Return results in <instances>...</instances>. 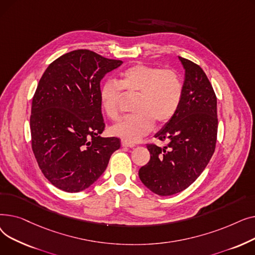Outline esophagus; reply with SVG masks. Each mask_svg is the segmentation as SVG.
I'll list each match as a JSON object with an SVG mask.
<instances>
[{
  "label": "esophagus",
  "instance_id": "esophagus-1",
  "mask_svg": "<svg viewBox=\"0 0 255 255\" xmlns=\"http://www.w3.org/2000/svg\"><path fill=\"white\" fill-rule=\"evenodd\" d=\"M122 145L123 146H127V148H134L135 144L133 142H130V141H127V140H122Z\"/></svg>",
  "mask_w": 255,
  "mask_h": 255
}]
</instances>
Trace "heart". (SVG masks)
Listing matches in <instances>:
<instances>
[{
	"label": "heart",
	"instance_id": "heart-1",
	"mask_svg": "<svg viewBox=\"0 0 255 255\" xmlns=\"http://www.w3.org/2000/svg\"><path fill=\"white\" fill-rule=\"evenodd\" d=\"M138 94L134 102V115L126 117L111 128L115 136L137 141L153 129L155 121L164 124L176 115L183 97V83L172 70L136 64L120 73L118 83L106 80L99 90L103 112L112 120L120 115L123 92Z\"/></svg>",
	"mask_w": 255,
	"mask_h": 255
}]
</instances>
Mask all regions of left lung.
I'll return each mask as SVG.
<instances>
[{
	"label": "left lung",
	"instance_id": "obj_1",
	"mask_svg": "<svg viewBox=\"0 0 255 255\" xmlns=\"http://www.w3.org/2000/svg\"><path fill=\"white\" fill-rule=\"evenodd\" d=\"M185 69L180 107L156 134L163 148L148 144L151 158L140 167L142 184L155 194L168 196L189 187L204 171L215 151L217 98L200 67L179 57Z\"/></svg>",
	"mask_w": 255,
	"mask_h": 255
}]
</instances>
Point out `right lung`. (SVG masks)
<instances>
[{
    "instance_id": "add662e5",
    "label": "right lung",
    "mask_w": 255,
    "mask_h": 255,
    "mask_svg": "<svg viewBox=\"0 0 255 255\" xmlns=\"http://www.w3.org/2000/svg\"><path fill=\"white\" fill-rule=\"evenodd\" d=\"M123 64L88 49L53 61L40 78L32 101V149L44 177L66 192L95 183L119 150L118 137H102L105 124L100 82Z\"/></svg>"
}]
</instances>
